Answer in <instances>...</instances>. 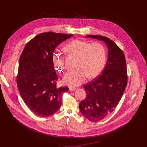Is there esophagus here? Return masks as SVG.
Listing matches in <instances>:
<instances>
[{"instance_id": "esophagus-1", "label": "esophagus", "mask_w": 147, "mask_h": 147, "mask_svg": "<svg viewBox=\"0 0 147 147\" xmlns=\"http://www.w3.org/2000/svg\"><path fill=\"white\" fill-rule=\"evenodd\" d=\"M76 89V88L74 87H71V86L69 87V90H70V91H74Z\"/></svg>"}]
</instances>
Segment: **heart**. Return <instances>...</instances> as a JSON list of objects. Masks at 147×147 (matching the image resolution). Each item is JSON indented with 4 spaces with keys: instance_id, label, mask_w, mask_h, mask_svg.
Wrapping results in <instances>:
<instances>
[{
    "instance_id": "obj_1",
    "label": "heart",
    "mask_w": 147,
    "mask_h": 147,
    "mask_svg": "<svg viewBox=\"0 0 147 147\" xmlns=\"http://www.w3.org/2000/svg\"><path fill=\"white\" fill-rule=\"evenodd\" d=\"M70 53L78 57L77 67L74 70L68 71L63 81L67 85L76 86L84 82L88 76L94 78L102 71L106 63L107 53L105 48L100 42L91 43L88 41L76 39L72 40L66 47ZM55 69L59 72L65 70V55L56 49L52 56Z\"/></svg>"
}]
</instances>
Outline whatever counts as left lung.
Instances as JSON below:
<instances>
[{
	"label": "left lung",
	"instance_id": "left-lung-1",
	"mask_svg": "<svg viewBox=\"0 0 147 147\" xmlns=\"http://www.w3.org/2000/svg\"><path fill=\"white\" fill-rule=\"evenodd\" d=\"M105 42L108 58L103 73L84 85L87 95L79 104L81 113L91 121H98L112 113L117 106L127 84V71L123 51L109 38L87 35Z\"/></svg>",
	"mask_w": 147,
	"mask_h": 147
}]
</instances>
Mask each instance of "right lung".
Segmentation results:
<instances>
[{"label": "right lung", "mask_w": 147, "mask_h": 147, "mask_svg": "<svg viewBox=\"0 0 147 147\" xmlns=\"http://www.w3.org/2000/svg\"><path fill=\"white\" fill-rule=\"evenodd\" d=\"M73 34L41 33L26 45L19 60L17 85L27 107L36 115L47 117L61 105V95L67 87H56L58 80L52 63L55 48Z\"/></svg>", "instance_id": "add662e5"}]
</instances>
